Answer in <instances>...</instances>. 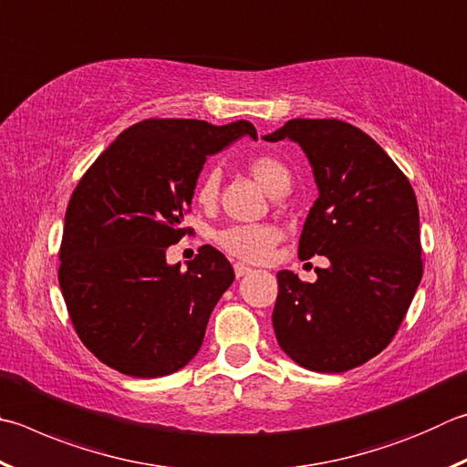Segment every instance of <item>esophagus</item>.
<instances>
[{"instance_id": "1", "label": "esophagus", "mask_w": 467, "mask_h": 467, "mask_svg": "<svg viewBox=\"0 0 467 467\" xmlns=\"http://www.w3.org/2000/svg\"><path fill=\"white\" fill-rule=\"evenodd\" d=\"M249 274H253L251 267L243 265V263H234V275L236 277H244V275H249Z\"/></svg>"}]
</instances>
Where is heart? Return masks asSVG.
Here are the masks:
<instances>
[{
  "label": "heart",
  "mask_w": 467,
  "mask_h": 467,
  "mask_svg": "<svg viewBox=\"0 0 467 467\" xmlns=\"http://www.w3.org/2000/svg\"><path fill=\"white\" fill-rule=\"evenodd\" d=\"M249 171L259 182V185L271 196H275L277 192L290 188V171L287 167L274 157H257L249 163ZM220 193V173L216 169L204 173L198 190L196 200L200 206L212 208L216 204ZM218 247L226 251L228 255L236 259L249 261V263H261L269 259L274 253L275 244L279 241V231L275 226L269 224H234L226 226L223 231L216 233Z\"/></svg>",
  "instance_id": "b5f03b06"
}]
</instances>
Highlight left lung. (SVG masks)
Instances as JSON below:
<instances>
[{"label": "left lung", "instance_id": "1", "mask_svg": "<svg viewBox=\"0 0 467 467\" xmlns=\"http://www.w3.org/2000/svg\"><path fill=\"white\" fill-rule=\"evenodd\" d=\"M263 139L306 155L318 198L298 257L328 259L315 284L277 274V343L302 368L341 374L386 349L420 284L417 196L386 150L347 122L296 118Z\"/></svg>", "mask_w": 467, "mask_h": 467}]
</instances>
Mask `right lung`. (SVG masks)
I'll list each match as a JSON object with an SVG mask.
<instances>
[{
	"label": "right lung",
	"mask_w": 467,
	"mask_h": 467,
	"mask_svg": "<svg viewBox=\"0 0 467 467\" xmlns=\"http://www.w3.org/2000/svg\"><path fill=\"white\" fill-rule=\"evenodd\" d=\"M241 137L257 140L255 126L150 118L126 129L81 177L65 214L58 284L75 330L101 363L161 378L198 355L234 271L210 244L185 269L165 253L185 234L183 212L206 159Z\"/></svg>",
	"instance_id": "right-lung-1"
}]
</instances>
